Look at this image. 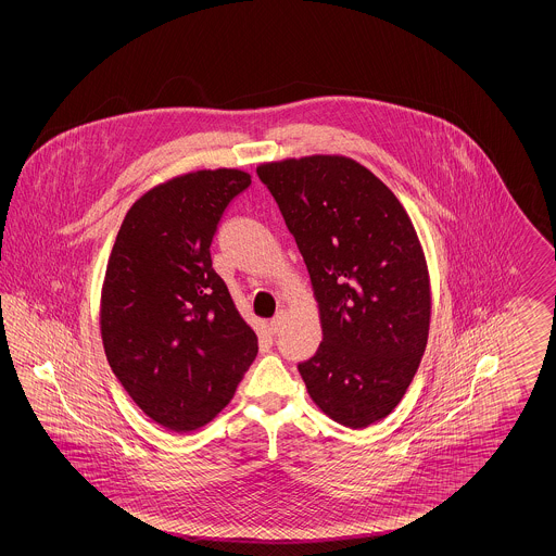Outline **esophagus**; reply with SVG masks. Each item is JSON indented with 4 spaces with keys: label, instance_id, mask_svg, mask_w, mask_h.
<instances>
[{
    "label": "esophagus",
    "instance_id": "34e87169",
    "mask_svg": "<svg viewBox=\"0 0 556 556\" xmlns=\"http://www.w3.org/2000/svg\"><path fill=\"white\" fill-rule=\"evenodd\" d=\"M286 320H288V313L286 311H279L275 318L270 320V325H268V329H270V333H279L281 329H283V325H286Z\"/></svg>",
    "mask_w": 556,
    "mask_h": 556
}]
</instances>
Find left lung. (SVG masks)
Masks as SVG:
<instances>
[{
    "label": "left lung",
    "instance_id": "obj_1",
    "mask_svg": "<svg viewBox=\"0 0 556 556\" xmlns=\"http://www.w3.org/2000/svg\"><path fill=\"white\" fill-rule=\"evenodd\" d=\"M306 263L323 342L298 365L333 421L363 429L386 419L424 356L431 281L415 225L392 189L340 154L263 162Z\"/></svg>",
    "mask_w": 556,
    "mask_h": 556
}]
</instances>
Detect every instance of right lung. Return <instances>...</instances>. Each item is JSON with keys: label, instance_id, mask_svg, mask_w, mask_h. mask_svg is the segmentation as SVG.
<instances>
[{"label": "right lung", "instance_id": "add662e5", "mask_svg": "<svg viewBox=\"0 0 556 556\" xmlns=\"http://www.w3.org/2000/svg\"><path fill=\"white\" fill-rule=\"evenodd\" d=\"M250 184L245 170L204 168L152 187L127 212L108 258V363L132 402L177 433L211 424L258 352L211 261L223 212Z\"/></svg>", "mask_w": 556, "mask_h": 556}]
</instances>
